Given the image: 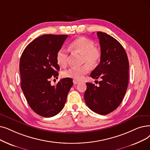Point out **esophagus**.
<instances>
[{"label":"esophagus","mask_w":150,"mask_h":150,"mask_svg":"<svg viewBox=\"0 0 150 150\" xmlns=\"http://www.w3.org/2000/svg\"><path fill=\"white\" fill-rule=\"evenodd\" d=\"M73 82H74V83L75 84H79V83H80L79 81L76 80H73Z\"/></svg>","instance_id":"34e87169"}]
</instances>
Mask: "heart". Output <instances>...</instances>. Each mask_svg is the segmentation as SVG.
Returning a JSON list of instances; mask_svg holds the SVG:
<instances>
[{"instance_id": "b5f03b06", "label": "heart", "mask_w": 150, "mask_h": 150, "mask_svg": "<svg viewBox=\"0 0 150 150\" xmlns=\"http://www.w3.org/2000/svg\"><path fill=\"white\" fill-rule=\"evenodd\" d=\"M94 42L85 37L76 38L70 43V50L82 54V61L86 63L82 66L78 67H71L64 71L62 75L64 77H68L76 80H81L84 76L86 75L90 70V66H96L101 59V50L94 46ZM69 53L68 51L64 48L57 51L56 56L57 64L61 67H65L67 64Z\"/></svg>"}]
</instances>
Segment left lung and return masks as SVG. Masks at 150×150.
<instances>
[{
    "mask_svg": "<svg viewBox=\"0 0 150 150\" xmlns=\"http://www.w3.org/2000/svg\"><path fill=\"white\" fill-rule=\"evenodd\" d=\"M102 57L99 64L91 72L93 79H102L99 86L86 83L84 98L94 112L105 115L118 107L127 88L129 64L125 50L113 37L97 32Z\"/></svg>",
    "mask_w": 150,
    "mask_h": 150,
    "instance_id": "obj_1",
    "label": "left lung"
}]
</instances>
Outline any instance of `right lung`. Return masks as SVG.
Returning <instances> with one entry per match:
<instances>
[{"mask_svg":"<svg viewBox=\"0 0 150 150\" xmlns=\"http://www.w3.org/2000/svg\"><path fill=\"white\" fill-rule=\"evenodd\" d=\"M67 35L45 34L25 47L20 58L21 87L30 107L37 114L49 118L59 113L74 84L70 78L51 86L50 79H57L60 69L56 56Z\"/></svg>","mask_w":150,"mask_h":150,"instance_id":"obj_1","label":"right lung"}]
</instances>
